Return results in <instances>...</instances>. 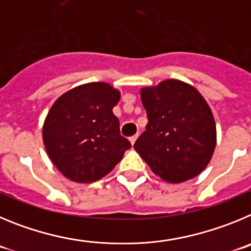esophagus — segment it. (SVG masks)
<instances>
[{
  "label": "esophagus",
  "instance_id": "1",
  "mask_svg": "<svg viewBox=\"0 0 251 251\" xmlns=\"http://www.w3.org/2000/svg\"><path fill=\"white\" fill-rule=\"evenodd\" d=\"M136 139H137V135H134V136H131L130 139H128V140H130V142H131V145H134L135 141H136Z\"/></svg>",
  "mask_w": 251,
  "mask_h": 251
}]
</instances>
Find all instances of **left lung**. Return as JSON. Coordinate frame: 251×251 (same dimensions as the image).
I'll return each mask as SVG.
<instances>
[{
  "label": "left lung",
  "mask_w": 251,
  "mask_h": 251,
  "mask_svg": "<svg viewBox=\"0 0 251 251\" xmlns=\"http://www.w3.org/2000/svg\"><path fill=\"white\" fill-rule=\"evenodd\" d=\"M148 114L135 150L165 181L179 184L201 173L216 145L213 112L201 94L179 80H165L140 91Z\"/></svg>",
  "instance_id": "obj_1"
}]
</instances>
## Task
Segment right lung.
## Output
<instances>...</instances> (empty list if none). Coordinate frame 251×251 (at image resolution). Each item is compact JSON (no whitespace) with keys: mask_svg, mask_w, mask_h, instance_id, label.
<instances>
[{"mask_svg":"<svg viewBox=\"0 0 251 251\" xmlns=\"http://www.w3.org/2000/svg\"><path fill=\"white\" fill-rule=\"evenodd\" d=\"M120 91L106 82H90L61 95L50 109L42 139L57 170L75 182L106 176L131 148L121 136L112 109Z\"/></svg>","mask_w":251,"mask_h":251,"instance_id":"add662e5","label":"right lung"}]
</instances>
